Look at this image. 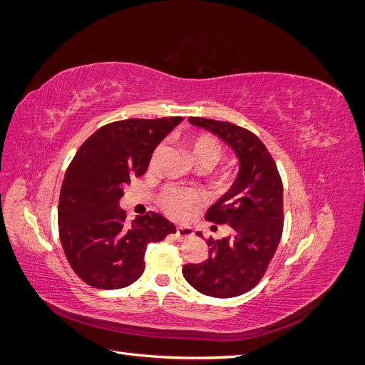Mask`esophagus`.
Here are the masks:
<instances>
[{"label":"esophagus","instance_id":"34e87169","mask_svg":"<svg viewBox=\"0 0 365 365\" xmlns=\"http://www.w3.org/2000/svg\"><path fill=\"white\" fill-rule=\"evenodd\" d=\"M192 236H193V230L190 227H178V228H176V239H178V240L192 237Z\"/></svg>","mask_w":365,"mask_h":365}]
</instances>
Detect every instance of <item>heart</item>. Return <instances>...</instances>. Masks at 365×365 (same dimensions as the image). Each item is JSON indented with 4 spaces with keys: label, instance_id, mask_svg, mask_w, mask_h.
<instances>
[{
    "label": "heart",
    "instance_id": "obj_1",
    "mask_svg": "<svg viewBox=\"0 0 365 365\" xmlns=\"http://www.w3.org/2000/svg\"><path fill=\"white\" fill-rule=\"evenodd\" d=\"M189 148L195 163L207 161L213 165L220 158V153H222L219 141L208 134H197L190 137ZM196 202L197 196L193 192L178 189V187H168L160 197L161 208L172 217L184 216L187 210L193 208Z\"/></svg>",
    "mask_w": 365,
    "mask_h": 365
}]
</instances>
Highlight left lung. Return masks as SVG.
Instances as JSON below:
<instances>
[{"mask_svg":"<svg viewBox=\"0 0 365 365\" xmlns=\"http://www.w3.org/2000/svg\"><path fill=\"white\" fill-rule=\"evenodd\" d=\"M189 123L222 140L235 152L239 172L228 192L205 215L210 222L230 225L231 233L210 239L207 260L184 264L182 275L204 295L237 297L260 282L279 247L283 184L271 153L252 132L202 117H189Z\"/></svg>","mask_w":365,"mask_h":365,"instance_id":"left-lung-1","label":"left lung"}]
</instances>
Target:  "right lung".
Wrapping results in <instances>:
<instances>
[{
    "label": "right lung",
    "instance_id": "obj_1",
    "mask_svg": "<svg viewBox=\"0 0 365 365\" xmlns=\"http://www.w3.org/2000/svg\"><path fill=\"white\" fill-rule=\"evenodd\" d=\"M182 117L129 118L97 129L76 152L59 196V236L71 268L90 286L120 289L145 271V252L176 228L158 213L130 227L118 202L123 187L148 170L152 153Z\"/></svg>",
    "mask_w": 365,
    "mask_h": 365
}]
</instances>
